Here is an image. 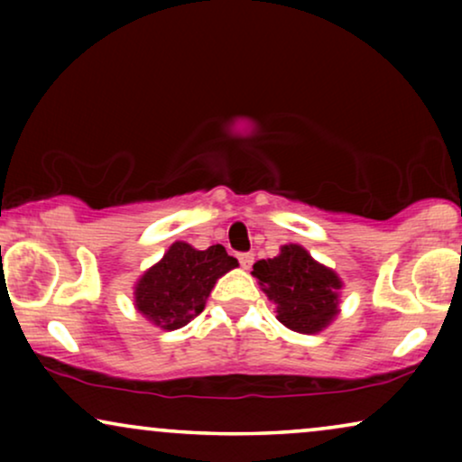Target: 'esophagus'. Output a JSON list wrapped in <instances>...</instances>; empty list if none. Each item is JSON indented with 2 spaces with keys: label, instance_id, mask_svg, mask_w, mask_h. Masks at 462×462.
I'll use <instances>...</instances> for the list:
<instances>
[{
  "label": "esophagus",
  "instance_id": "34e87169",
  "mask_svg": "<svg viewBox=\"0 0 462 462\" xmlns=\"http://www.w3.org/2000/svg\"><path fill=\"white\" fill-rule=\"evenodd\" d=\"M237 258H239V264H242L244 269H250L252 263H254V254H252V252H242Z\"/></svg>",
  "mask_w": 462,
  "mask_h": 462
}]
</instances>
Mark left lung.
I'll use <instances>...</instances> for the list:
<instances>
[{
	"label": "left lung",
	"instance_id": "obj_1",
	"mask_svg": "<svg viewBox=\"0 0 462 462\" xmlns=\"http://www.w3.org/2000/svg\"><path fill=\"white\" fill-rule=\"evenodd\" d=\"M252 275L275 305L277 319L290 330L318 334L340 313L343 280L299 244L282 245L277 256L254 263Z\"/></svg>",
	"mask_w": 462,
	"mask_h": 462
}]
</instances>
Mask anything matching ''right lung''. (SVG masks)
<instances>
[{
	"label": "right lung",
	"instance_id": "right-lung-1",
	"mask_svg": "<svg viewBox=\"0 0 462 462\" xmlns=\"http://www.w3.org/2000/svg\"><path fill=\"white\" fill-rule=\"evenodd\" d=\"M237 267L223 245L198 250L174 242L134 283V309L162 330H179L204 311L214 283Z\"/></svg>",
	"mask_w": 462,
	"mask_h": 462
}]
</instances>
